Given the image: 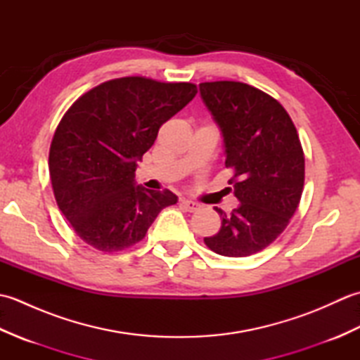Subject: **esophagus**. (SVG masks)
Instances as JSON below:
<instances>
[{"label": "esophagus", "mask_w": 360, "mask_h": 360, "mask_svg": "<svg viewBox=\"0 0 360 360\" xmlns=\"http://www.w3.org/2000/svg\"><path fill=\"white\" fill-rule=\"evenodd\" d=\"M181 205L187 212H196V210L201 209V204H198L195 201H190V200H181Z\"/></svg>", "instance_id": "obj_1"}]
</instances>
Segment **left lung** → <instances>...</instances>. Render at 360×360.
Masks as SVG:
<instances>
[{
  "label": "left lung",
  "instance_id": "left-lung-1",
  "mask_svg": "<svg viewBox=\"0 0 360 360\" xmlns=\"http://www.w3.org/2000/svg\"><path fill=\"white\" fill-rule=\"evenodd\" d=\"M202 102L221 129L229 184L240 205L221 217L217 235L204 238L218 255L249 257L285 231L300 202L304 156L286 110L269 94L241 82L200 83Z\"/></svg>",
  "mask_w": 360,
  "mask_h": 360
}]
</instances>
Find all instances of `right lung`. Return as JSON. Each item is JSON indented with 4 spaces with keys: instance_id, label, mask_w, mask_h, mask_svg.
I'll use <instances>...</instances> for the list:
<instances>
[{
    "instance_id": "right-lung-1",
    "label": "right lung",
    "mask_w": 360,
    "mask_h": 360,
    "mask_svg": "<svg viewBox=\"0 0 360 360\" xmlns=\"http://www.w3.org/2000/svg\"><path fill=\"white\" fill-rule=\"evenodd\" d=\"M196 93L193 83L122 77L88 91L65 112L49 150L51 182L58 209L89 246L131 248L160 210L178 202L170 190L136 186L134 172L160 125Z\"/></svg>"
}]
</instances>
